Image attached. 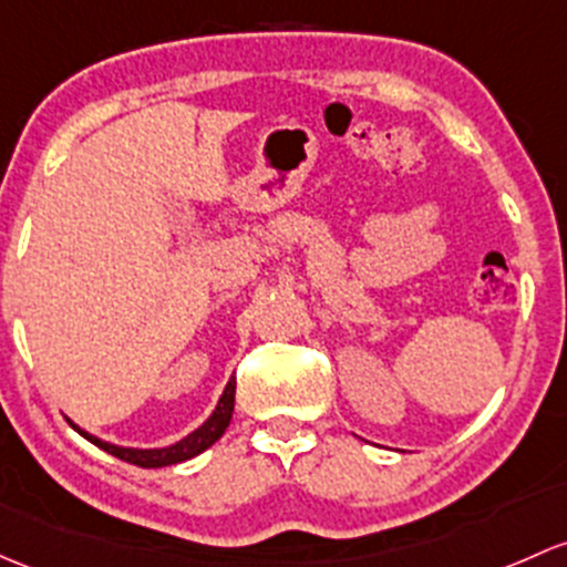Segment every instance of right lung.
<instances>
[{"instance_id": "add662e5", "label": "right lung", "mask_w": 567, "mask_h": 567, "mask_svg": "<svg viewBox=\"0 0 567 567\" xmlns=\"http://www.w3.org/2000/svg\"><path fill=\"white\" fill-rule=\"evenodd\" d=\"M234 402H236V380L230 378L228 385H225L223 396H219L217 408L212 410V415H208L204 424L195 429V432H189L187 437L178 440V443L165 445V449H124V445H116V443H109V440L94 437V434L83 432L79 424H73L70 419L68 421H70V426L81 434V437H86L89 443H94L97 449H103L105 454L122 458V462L138 464V467H168V464L187 462V458L204 454L206 449H212V445L225 434L230 419H234Z\"/></svg>"}]
</instances>
